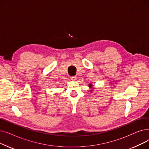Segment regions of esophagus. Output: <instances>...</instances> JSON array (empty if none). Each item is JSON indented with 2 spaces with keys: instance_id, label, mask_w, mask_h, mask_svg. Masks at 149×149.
<instances>
[{
  "instance_id": "1",
  "label": "esophagus",
  "mask_w": 149,
  "mask_h": 149,
  "mask_svg": "<svg viewBox=\"0 0 149 149\" xmlns=\"http://www.w3.org/2000/svg\"><path fill=\"white\" fill-rule=\"evenodd\" d=\"M76 79H77V77L76 76L70 77V79H71V80H72V81H75L76 80Z\"/></svg>"
}]
</instances>
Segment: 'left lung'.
<instances>
[{
    "label": "left lung",
    "mask_w": 149,
    "mask_h": 149,
    "mask_svg": "<svg viewBox=\"0 0 149 149\" xmlns=\"http://www.w3.org/2000/svg\"><path fill=\"white\" fill-rule=\"evenodd\" d=\"M88 86L91 89V88H92L91 90V92H92V91H93V89H94L95 88H93V85L92 84H89V86Z\"/></svg>",
    "instance_id": "obj_1"
}]
</instances>
